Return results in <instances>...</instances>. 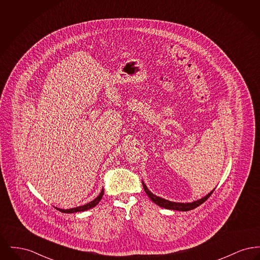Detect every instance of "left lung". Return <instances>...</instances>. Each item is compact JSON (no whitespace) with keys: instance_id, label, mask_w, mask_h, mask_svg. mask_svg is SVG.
Masks as SVG:
<instances>
[{"instance_id":"8db88e82","label":"left lung","mask_w":260,"mask_h":260,"mask_svg":"<svg viewBox=\"0 0 260 260\" xmlns=\"http://www.w3.org/2000/svg\"><path fill=\"white\" fill-rule=\"evenodd\" d=\"M142 185H143V188H144V191L148 195L149 198L151 199V201L154 202L156 205H158L159 207L164 208V209L179 210V211H188V210H194L195 208H197L200 205H202L204 202H206L208 199L210 198V195L214 191V189H213L211 192H210L204 198L200 199V200H197V201H194L192 203H175V202H171V201H168L166 199H162L161 197H158V196L154 195L151 191H149L147 186L144 184L143 181H142Z\"/></svg>"}]
</instances>
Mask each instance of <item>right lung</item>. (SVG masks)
I'll return each mask as SVG.
<instances>
[{"label":"right lung","instance_id":"obj_1","mask_svg":"<svg viewBox=\"0 0 260 260\" xmlns=\"http://www.w3.org/2000/svg\"><path fill=\"white\" fill-rule=\"evenodd\" d=\"M103 194H104V190L102 189V191L100 192V194H99L96 198L94 199L93 201L87 203L86 205H84V206H80V207L69 209V210H62V209H58V208H55V209L59 210V211H61V212H64V213H74V212H78V211H85V210H89V209L95 207L100 202V200L103 197Z\"/></svg>","mask_w":260,"mask_h":260}]
</instances>
